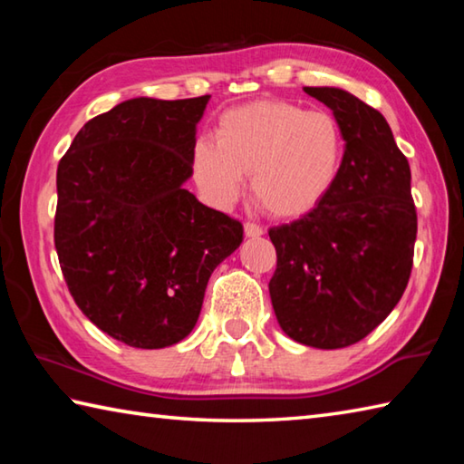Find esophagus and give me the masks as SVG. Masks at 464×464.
I'll list each match as a JSON object with an SVG mask.
<instances>
[{
	"label": "esophagus",
	"mask_w": 464,
	"mask_h": 464,
	"mask_svg": "<svg viewBox=\"0 0 464 464\" xmlns=\"http://www.w3.org/2000/svg\"><path fill=\"white\" fill-rule=\"evenodd\" d=\"M243 231H246V237H260V235H264L262 227L256 223H246L243 225Z\"/></svg>",
	"instance_id": "1"
}]
</instances>
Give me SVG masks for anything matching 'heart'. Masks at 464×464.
I'll return each instance as SVG.
<instances>
[{
    "label": "heart",
    "mask_w": 464,
    "mask_h": 464,
    "mask_svg": "<svg viewBox=\"0 0 464 464\" xmlns=\"http://www.w3.org/2000/svg\"><path fill=\"white\" fill-rule=\"evenodd\" d=\"M343 155L342 127L329 112L285 100H256L218 116L215 140L194 143L190 169L215 207L237 202L243 176H249L257 207L276 218H298L334 190Z\"/></svg>",
    "instance_id": "obj_1"
}]
</instances>
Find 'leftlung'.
Wrapping results in <instances>:
<instances>
[{"mask_svg": "<svg viewBox=\"0 0 464 464\" xmlns=\"http://www.w3.org/2000/svg\"><path fill=\"white\" fill-rule=\"evenodd\" d=\"M304 93L340 122L343 166L313 213L268 231L278 257L268 288L282 332L335 350L379 327L403 296L418 215L410 163L379 110L340 88Z\"/></svg>", "mask_w": 464, "mask_h": 464, "instance_id": "left-lung-1", "label": "left lung"}]
</instances>
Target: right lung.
I'll return each mask as SVG.
<instances>
[{
    "label": "right lung",
    "mask_w": 464,
    "mask_h": 464,
    "mask_svg": "<svg viewBox=\"0 0 464 464\" xmlns=\"http://www.w3.org/2000/svg\"><path fill=\"white\" fill-rule=\"evenodd\" d=\"M210 96L132 98L85 122L57 168L54 247L73 301L132 348L182 342L239 221L184 184Z\"/></svg>",
    "instance_id": "obj_1"
}]
</instances>
